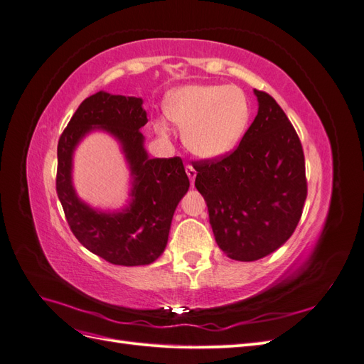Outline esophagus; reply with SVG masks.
I'll use <instances>...</instances> for the list:
<instances>
[{
  "instance_id": "obj_1",
  "label": "esophagus",
  "mask_w": 364,
  "mask_h": 364,
  "mask_svg": "<svg viewBox=\"0 0 364 364\" xmlns=\"http://www.w3.org/2000/svg\"><path fill=\"white\" fill-rule=\"evenodd\" d=\"M186 174H188V178H190V181H191V185H193V182H194V179H196V176H197V171H196V168L193 167V165H186Z\"/></svg>"
}]
</instances>
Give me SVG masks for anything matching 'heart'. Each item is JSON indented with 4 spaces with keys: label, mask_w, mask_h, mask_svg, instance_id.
Returning <instances> with one entry per match:
<instances>
[{
    "label": "heart",
    "mask_w": 364,
    "mask_h": 364,
    "mask_svg": "<svg viewBox=\"0 0 364 364\" xmlns=\"http://www.w3.org/2000/svg\"><path fill=\"white\" fill-rule=\"evenodd\" d=\"M165 115L182 129L186 149L202 159L232 151L246 132L250 103L243 90L225 85H190L173 91L164 105ZM158 134L168 127L156 121Z\"/></svg>",
    "instance_id": "b5f03b06"
}]
</instances>
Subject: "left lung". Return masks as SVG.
I'll return each instance as SVG.
<instances>
[{
    "label": "left lung",
    "instance_id": "8db88e82",
    "mask_svg": "<svg viewBox=\"0 0 364 364\" xmlns=\"http://www.w3.org/2000/svg\"><path fill=\"white\" fill-rule=\"evenodd\" d=\"M253 92L258 114L238 147L194 162V185L217 245L237 261H257L279 249L294 232L306 199L299 136L272 95Z\"/></svg>",
    "mask_w": 364,
    "mask_h": 364
}]
</instances>
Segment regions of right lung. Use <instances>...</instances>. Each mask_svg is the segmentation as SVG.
Instances as JSON below:
<instances>
[{"mask_svg": "<svg viewBox=\"0 0 364 364\" xmlns=\"http://www.w3.org/2000/svg\"><path fill=\"white\" fill-rule=\"evenodd\" d=\"M146 124L141 98L100 91L82 102L58 144L56 191L73 234L115 266H146L162 255L176 206L190 188L179 156L149 158L139 132ZM94 128L111 133L129 164L132 199L123 212H97L76 197L72 186L73 150Z\"/></svg>", "mask_w": 364, "mask_h": 364, "instance_id": "right-lung-1", "label": "right lung"}]
</instances>
